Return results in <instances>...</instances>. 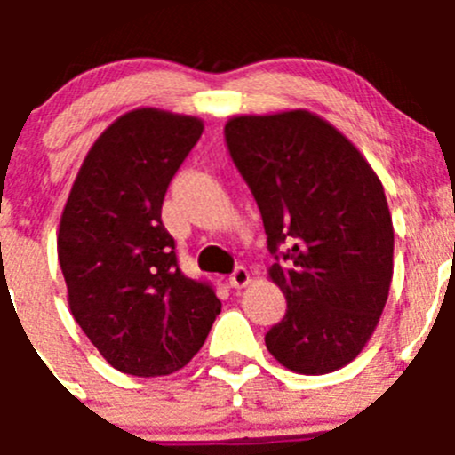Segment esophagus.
Returning <instances> with one entry per match:
<instances>
[{
    "mask_svg": "<svg viewBox=\"0 0 455 455\" xmlns=\"http://www.w3.org/2000/svg\"><path fill=\"white\" fill-rule=\"evenodd\" d=\"M249 282H251V273L244 268V266H237V268L228 275V283H231L233 288H244Z\"/></svg>",
    "mask_w": 455,
    "mask_h": 455,
    "instance_id": "obj_1",
    "label": "esophagus"
}]
</instances>
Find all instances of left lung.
I'll list each match as a JSON object with an SVG mask.
<instances>
[{
  "instance_id": "1",
  "label": "left lung",
  "mask_w": 455,
  "mask_h": 455,
  "mask_svg": "<svg viewBox=\"0 0 455 455\" xmlns=\"http://www.w3.org/2000/svg\"><path fill=\"white\" fill-rule=\"evenodd\" d=\"M224 139L264 220L268 275L286 295L266 347L299 374L343 368L370 341L392 283L394 227L379 176L306 109L235 116Z\"/></svg>"
}]
</instances>
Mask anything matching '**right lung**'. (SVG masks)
Returning a JSON list of instances; mask_svg holds the SVG:
<instances>
[{
    "mask_svg": "<svg viewBox=\"0 0 455 455\" xmlns=\"http://www.w3.org/2000/svg\"><path fill=\"white\" fill-rule=\"evenodd\" d=\"M200 118L140 108L87 151L59 224L68 304L112 368L164 376L185 368L222 304L187 277L160 211L167 187L202 136Z\"/></svg>",
    "mask_w": 455,
    "mask_h": 455,
    "instance_id": "right-lung-1",
    "label": "right lung"
}]
</instances>
